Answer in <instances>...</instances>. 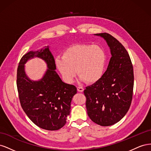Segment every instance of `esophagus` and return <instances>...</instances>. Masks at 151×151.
<instances>
[{"mask_svg": "<svg viewBox=\"0 0 151 151\" xmlns=\"http://www.w3.org/2000/svg\"><path fill=\"white\" fill-rule=\"evenodd\" d=\"M77 91H78L79 92L82 93V92H83V91H84V88H82V87H77Z\"/></svg>", "mask_w": 151, "mask_h": 151, "instance_id": "esophagus-1", "label": "esophagus"}]
</instances>
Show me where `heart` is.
<instances>
[{
    "instance_id": "obj_1",
    "label": "heart",
    "mask_w": 151,
    "mask_h": 151,
    "mask_svg": "<svg viewBox=\"0 0 151 151\" xmlns=\"http://www.w3.org/2000/svg\"><path fill=\"white\" fill-rule=\"evenodd\" d=\"M107 57L104 50L99 45H76L63 52L62 58L56 59L59 72L67 83H72L77 75L81 81L89 84L97 83L102 77Z\"/></svg>"
}]
</instances>
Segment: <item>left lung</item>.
I'll list each match as a JSON object with an SVG mask.
<instances>
[{
    "label": "left lung",
    "instance_id": "1",
    "mask_svg": "<svg viewBox=\"0 0 151 151\" xmlns=\"http://www.w3.org/2000/svg\"><path fill=\"white\" fill-rule=\"evenodd\" d=\"M94 35L106 41L111 57L101 79L84 91L86 106L91 120L101 126H110L122 120L130 108L133 66L126 49L116 38L106 33Z\"/></svg>",
    "mask_w": 151,
    "mask_h": 151
}]
</instances>
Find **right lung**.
<instances>
[{
	"label": "right lung",
	"mask_w": 151,
	"mask_h": 151,
	"mask_svg": "<svg viewBox=\"0 0 151 151\" xmlns=\"http://www.w3.org/2000/svg\"><path fill=\"white\" fill-rule=\"evenodd\" d=\"M42 59L47 69L42 79L30 80L24 65L32 58ZM56 70L53 56L49 46L30 51L22 57L17 72V87L21 105L35 125L47 130H57L66 123L70 113V103L77 93L75 86L62 81Z\"/></svg>",
	"instance_id": "add662e5"
}]
</instances>
